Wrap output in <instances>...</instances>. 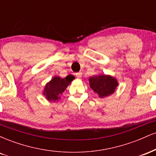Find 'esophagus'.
<instances>
[{
	"label": "esophagus",
	"instance_id": "obj_1",
	"mask_svg": "<svg viewBox=\"0 0 156 156\" xmlns=\"http://www.w3.org/2000/svg\"><path fill=\"white\" fill-rule=\"evenodd\" d=\"M76 76L78 78H80L82 77V73H76Z\"/></svg>",
	"mask_w": 156,
	"mask_h": 156
}]
</instances>
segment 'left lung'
Masks as SVG:
<instances>
[{"label":"left lung","mask_w":156,"mask_h":156,"mask_svg":"<svg viewBox=\"0 0 156 156\" xmlns=\"http://www.w3.org/2000/svg\"><path fill=\"white\" fill-rule=\"evenodd\" d=\"M89 86L100 98H105L113 94L118 85L116 78L110 76L101 75L89 78Z\"/></svg>","instance_id":"left-lung-1"}]
</instances>
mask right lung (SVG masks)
I'll return each instance as SVG.
<instances>
[{
	"instance_id": "add662e5",
	"label": "right lung",
	"mask_w": 156,
	"mask_h": 156,
	"mask_svg": "<svg viewBox=\"0 0 156 156\" xmlns=\"http://www.w3.org/2000/svg\"><path fill=\"white\" fill-rule=\"evenodd\" d=\"M74 78L73 76H67L64 78L58 76L54 77L44 87L43 94L46 96V99L49 101H58L61 94Z\"/></svg>"
}]
</instances>
